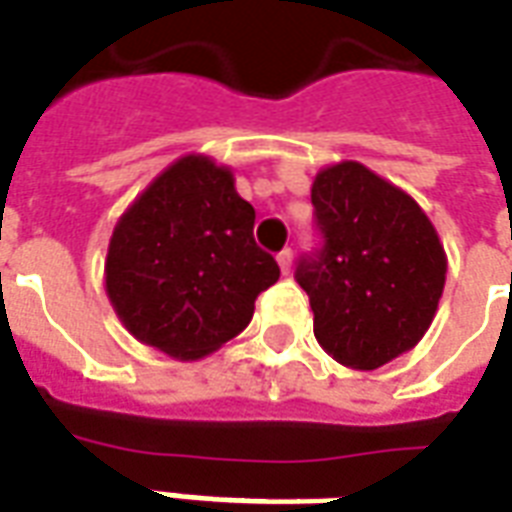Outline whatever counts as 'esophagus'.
I'll list each match as a JSON object with an SVG mask.
<instances>
[{
    "instance_id": "obj_1",
    "label": "esophagus",
    "mask_w": 512,
    "mask_h": 512,
    "mask_svg": "<svg viewBox=\"0 0 512 512\" xmlns=\"http://www.w3.org/2000/svg\"><path fill=\"white\" fill-rule=\"evenodd\" d=\"M276 263L282 268V274H290V268H293V249H282V252L276 255Z\"/></svg>"
}]
</instances>
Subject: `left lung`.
<instances>
[{
	"mask_svg": "<svg viewBox=\"0 0 512 512\" xmlns=\"http://www.w3.org/2000/svg\"><path fill=\"white\" fill-rule=\"evenodd\" d=\"M312 203L325 246L295 279L309 295L314 336L347 369H380L429 331L445 290V246L418 200L355 160L320 170Z\"/></svg>",
	"mask_w": 512,
	"mask_h": 512,
	"instance_id": "left-lung-1",
	"label": "left lung"
}]
</instances>
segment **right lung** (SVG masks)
Segmentation results:
<instances>
[{
	"label": "right lung",
	"instance_id": "1",
	"mask_svg": "<svg viewBox=\"0 0 512 512\" xmlns=\"http://www.w3.org/2000/svg\"><path fill=\"white\" fill-rule=\"evenodd\" d=\"M252 227L255 208L227 165L195 151L170 162L108 241L102 279L121 325L176 361H200L230 342L279 279Z\"/></svg>",
	"mask_w": 512,
	"mask_h": 512
}]
</instances>
